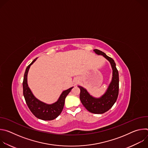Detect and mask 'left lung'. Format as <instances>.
<instances>
[{
  "mask_svg": "<svg viewBox=\"0 0 148 148\" xmlns=\"http://www.w3.org/2000/svg\"><path fill=\"white\" fill-rule=\"evenodd\" d=\"M94 51L96 54L103 56L110 62L112 69V81L107 91L99 98L90 95L83 87L81 86H78V87L80 89L79 98L84 107L91 113L101 114L111 108L117 99L119 93V74L115 62L112 58L98 49H95Z\"/></svg>",
  "mask_w": 148,
  "mask_h": 148,
  "instance_id": "obj_1",
  "label": "left lung"
}]
</instances>
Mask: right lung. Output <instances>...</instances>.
<instances>
[{
  "label": "right lung",
  "mask_w": 148,
  "mask_h": 148,
  "mask_svg": "<svg viewBox=\"0 0 148 148\" xmlns=\"http://www.w3.org/2000/svg\"><path fill=\"white\" fill-rule=\"evenodd\" d=\"M37 58H35L26 69L23 81V95L29 108L36 117L42 120L51 121L56 119L61 114L64 107L65 99L73 87L63 91L58 101L54 103L47 104L37 99L32 92L27 84L29 70Z\"/></svg>",
  "instance_id": "add662e5"
}]
</instances>
